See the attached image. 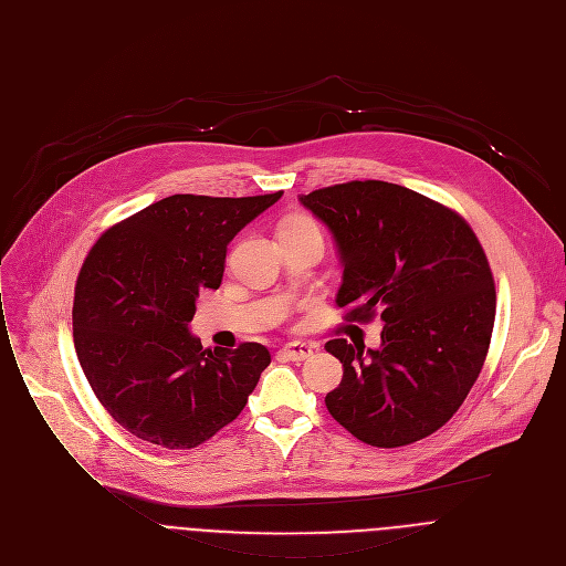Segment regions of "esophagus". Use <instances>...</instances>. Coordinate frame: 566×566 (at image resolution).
Returning <instances> with one entry per match:
<instances>
[{
	"label": "esophagus",
	"instance_id": "1",
	"mask_svg": "<svg viewBox=\"0 0 566 566\" xmlns=\"http://www.w3.org/2000/svg\"><path fill=\"white\" fill-rule=\"evenodd\" d=\"M279 355L290 361H305L307 357H312V348L305 344H287L279 350Z\"/></svg>",
	"mask_w": 566,
	"mask_h": 566
}]
</instances>
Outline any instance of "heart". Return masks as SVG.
I'll use <instances>...</instances> for the list:
<instances>
[{"label":"heart","mask_w":566,"mask_h":566,"mask_svg":"<svg viewBox=\"0 0 566 566\" xmlns=\"http://www.w3.org/2000/svg\"><path fill=\"white\" fill-rule=\"evenodd\" d=\"M283 228H316L314 224V220H310V218H305V216H294V218H290Z\"/></svg>","instance_id":"1"}]
</instances>
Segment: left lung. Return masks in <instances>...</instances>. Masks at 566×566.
<instances>
[{
	"label": "left lung",
	"mask_w": 566,
	"mask_h": 566,
	"mask_svg": "<svg viewBox=\"0 0 566 566\" xmlns=\"http://www.w3.org/2000/svg\"><path fill=\"white\" fill-rule=\"evenodd\" d=\"M327 224L344 263L336 305L386 323L381 348L332 338L344 364L329 415L357 439L397 448L439 430L484 366L495 283L471 224L408 187L353 180L298 198Z\"/></svg>",
	"instance_id": "8db88e82"
}]
</instances>
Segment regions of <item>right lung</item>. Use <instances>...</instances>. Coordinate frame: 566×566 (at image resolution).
I'll return each instance as SVG.
<instances>
[{"label": "right lung", "instance_id": "obj_1", "mask_svg": "<svg viewBox=\"0 0 566 566\" xmlns=\"http://www.w3.org/2000/svg\"><path fill=\"white\" fill-rule=\"evenodd\" d=\"M281 196L174 193L113 224L86 254L75 353L99 403L138 439L196 448L245 408L268 348H202L189 323L198 294L220 285L230 241Z\"/></svg>", "mask_w": 566, "mask_h": 566}]
</instances>
